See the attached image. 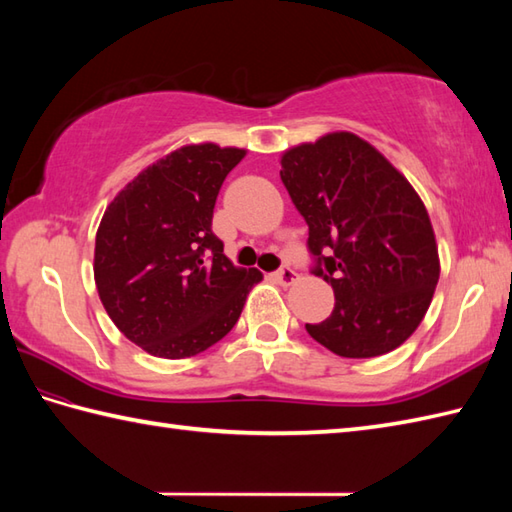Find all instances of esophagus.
I'll return each mask as SVG.
<instances>
[{"label":"esophagus","instance_id":"34e87169","mask_svg":"<svg viewBox=\"0 0 512 512\" xmlns=\"http://www.w3.org/2000/svg\"><path fill=\"white\" fill-rule=\"evenodd\" d=\"M275 279H277V284H281V286H292V284H295V281H297L295 268H290V266L279 268L277 273H275Z\"/></svg>","mask_w":512,"mask_h":512}]
</instances>
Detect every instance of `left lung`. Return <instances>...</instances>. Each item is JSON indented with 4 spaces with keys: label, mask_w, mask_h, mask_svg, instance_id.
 <instances>
[{
    "label": "left lung",
    "mask_w": 512,
    "mask_h": 512,
    "mask_svg": "<svg viewBox=\"0 0 512 512\" xmlns=\"http://www.w3.org/2000/svg\"><path fill=\"white\" fill-rule=\"evenodd\" d=\"M279 176L308 224L312 273L336 299L328 319L306 323L308 334L343 358L396 350L416 332L440 279L420 195L350 132L288 149Z\"/></svg>",
    "instance_id": "obj_1"
}]
</instances>
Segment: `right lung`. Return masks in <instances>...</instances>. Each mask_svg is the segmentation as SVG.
I'll use <instances>...</instances> for the list:
<instances>
[{
    "instance_id": "right-lung-1",
    "label": "right lung",
    "mask_w": 512,
    "mask_h": 512,
    "mask_svg": "<svg viewBox=\"0 0 512 512\" xmlns=\"http://www.w3.org/2000/svg\"><path fill=\"white\" fill-rule=\"evenodd\" d=\"M246 149L187 145L140 171L96 231L94 279L103 308L151 356L189 358L233 330L262 281L237 268L211 231L222 182Z\"/></svg>"
}]
</instances>
